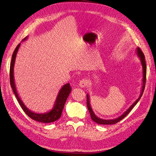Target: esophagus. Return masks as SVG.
<instances>
[{"label":"esophagus","mask_w":156,"mask_h":156,"mask_svg":"<svg viewBox=\"0 0 156 156\" xmlns=\"http://www.w3.org/2000/svg\"><path fill=\"white\" fill-rule=\"evenodd\" d=\"M87 84H88V81L87 79H82L81 81H80L79 85L81 88H84L87 86Z\"/></svg>","instance_id":"esophagus-1"}]
</instances>
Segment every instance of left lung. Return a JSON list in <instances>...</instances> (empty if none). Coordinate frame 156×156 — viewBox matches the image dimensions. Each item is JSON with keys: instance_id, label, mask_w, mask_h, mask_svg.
<instances>
[{"instance_id": "obj_1", "label": "left lung", "mask_w": 156, "mask_h": 156, "mask_svg": "<svg viewBox=\"0 0 156 156\" xmlns=\"http://www.w3.org/2000/svg\"><path fill=\"white\" fill-rule=\"evenodd\" d=\"M136 56H138L140 60V63L141 65H142V68H143V84H142V88H141V91H140V96L138 98V99H136V100L122 114L121 116H120L119 117L116 118V119H111V120H105V119H100V118L98 117L95 113L94 112L92 107L90 105V97H89V94H87V107L88 109L90 112V116L91 119L93 121H94L96 123L99 124H103V125H111V124H115L118 123V122H120L121 120H122L125 118L127 115L129 114L130 112V111L132 110L135 105L136 103H138V101L140 100V99L141 98V96H143V94L144 92V87H145V83H146V62H145V58H144V55L143 54V53L142 52V51L140 50V49L139 48H137L136 49Z\"/></svg>"}]
</instances>
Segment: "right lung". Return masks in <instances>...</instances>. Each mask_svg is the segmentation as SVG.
Segmentation results:
<instances>
[{
	"label": "right lung",
	"instance_id": "1",
	"mask_svg": "<svg viewBox=\"0 0 156 156\" xmlns=\"http://www.w3.org/2000/svg\"><path fill=\"white\" fill-rule=\"evenodd\" d=\"M28 36L25 37L23 39V41H25L27 39ZM21 45V43L19 44L17 47L16 49L14 50L13 53L12 55V58L10 64V84L12 88V90L13 91L14 94L17 98V100L20 103L23 110L26 114L29 116L32 119L36 121L40 122H43V123H51V122H53L56 120L59 119L61 115H62V112L64 108L65 103L66 101V100L68 97L69 96V94L72 91V88L70 87L69 83L65 84L61 89L59 90L58 94L56 97V99L55 102L54 106L51 110L49 111L45 112V113H37L33 112L29 108H28L23 103L22 100H21L20 97L19 96L18 93L17 92V89L15 84V80H14V75H13V68H14V64H15L16 62V58L17 56V51L19 50V48Z\"/></svg>",
	"mask_w": 156,
	"mask_h": 156
}]
</instances>
